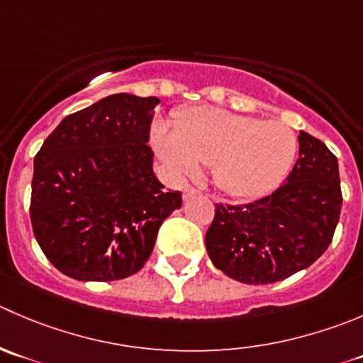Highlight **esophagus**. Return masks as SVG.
Wrapping results in <instances>:
<instances>
[{"label":"esophagus","instance_id":"obj_1","mask_svg":"<svg viewBox=\"0 0 363 363\" xmlns=\"http://www.w3.org/2000/svg\"><path fill=\"white\" fill-rule=\"evenodd\" d=\"M182 195H184V200H189V199H193V196L200 195V191L196 188H191V186H189V188L184 189V193H182Z\"/></svg>","mask_w":363,"mask_h":363}]
</instances>
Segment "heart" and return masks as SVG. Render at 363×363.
<instances>
[{
    "instance_id": "1",
    "label": "heart",
    "mask_w": 363,
    "mask_h": 363,
    "mask_svg": "<svg viewBox=\"0 0 363 363\" xmlns=\"http://www.w3.org/2000/svg\"><path fill=\"white\" fill-rule=\"evenodd\" d=\"M156 147L175 170L195 175L199 164L213 167L214 182L225 195L250 200L273 191L287 177L298 140L282 122L196 108L175 122L174 133L157 129Z\"/></svg>"
}]
</instances>
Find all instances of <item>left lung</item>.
Wrapping results in <instances>:
<instances>
[{"mask_svg": "<svg viewBox=\"0 0 363 363\" xmlns=\"http://www.w3.org/2000/svg\"><path fill=\"white\" fill-rule=\"evenodd\" d=\"M300 156L279 189L241 206L216 203L206 234L211 260L250 286L280 282L319 259L339 223L342 193L332 150L300 131Z\"/></svg>", "mask_w": 363, "mask_h": 363, "instance_id": "obj_1", "label": "left lung"}]
</instances>
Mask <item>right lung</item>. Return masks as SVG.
Masks as SVG:
<instances>
[{"instance_id":"right-lung-1","label":"right lung","mask_w":363,"mask_h":363,"mask_svg":"<svg viewBox=\"0 0 363 363\" xmlns=\"http://www.w3.org/2000/svg\"><path fill=\"white\" fill-rule=\"evenodd\" d=\"M157 97L115 94L69 115L35 156L30 216L44 255L83 282L143 267L161 223L182 206L152 170Z\"/></svg>"}]
</instances>
